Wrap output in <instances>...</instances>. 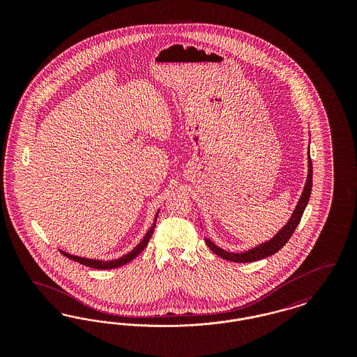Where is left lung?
I'll list each match as a JSON object with an SVG mask.
<instances>
[{
  "instance_id": "8db88e82",
  "label": "left lung",
  "mask_w": 357,
  "mask_h": 357,
  "mask_svg": "<svg viewBox=\"0 0 357 357\" xmlns=\"http://www.w3.org/2000/svg\"><path fill=\"white\" fill-rule=\"evenodd\" d=\"M307 166H309L307 178H306L305 187H304V191L301 194V198H300L298 204L296 206V208H294V211H293V214H291L288 223L271 241H268L265 243H261L259 246L253 248V249H250V250H248L245 253H230V252H226V250L220 249L210 239H204L206 245L211 249V252L217 255H220L223 259H227V261H231V262H255V261H258V259L271 257L274 253H277L281 248H284V245L288 242L289 238L293 236L296 227L298 226V223L301 221V217H303V214L305 211L306 204H307L309 198H310V192H312V174H313L310 153H309Z\"/></svg>"
}]
</instances>
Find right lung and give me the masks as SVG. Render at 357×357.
<instances>
[{"label":"right lung","instance_id":"1","mask_svg":"<svg viewBox=\"0 0 357 357\" xmlns=\"http://www.w3.org/2000/svg\"><path fill=\"white\" fill-rule=\"evenodd\" d=\"M156 217H158V213H156ZM156 217H155V222H153V226L150 227V230L147 231V234L144 236V238L142 239V242L136 246L135 249L128 253V255H123L121 258L118 259H114V261H96V259H88V258H83V257H76V255H70L66 252H61V255L68 257L69 259H73V261H77L80 264H83L88 268H93V269H115V268H119L121 265H126L127 262H130L131 259H134L136 255H139L142 250H144V248L147 246L150 238L153 236V229H155V223H156Z\"/></svg>","mask_w":357,"mask_h":357}]
</instances>
